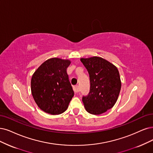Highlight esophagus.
<instances>
[{
    "instance_id": "obj_1",
    "label": "esophagus",
    "mask_w": 153,
    "mask_h": 153,
    "mask_svg": "<svg viewBox=\"0 0 153 153\" xmlns=\"http://www.w3.org/2000/svg\"><path fill=\"white\" fill-rule=\"evenodd\" d=\"M73 89H74V91L75 93H78L79 91V88H78L77 86H73Z\"/></svg>"
}]
</instances>
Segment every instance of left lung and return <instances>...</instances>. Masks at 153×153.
<instances>
[{
    "label": "left lung",
    "mask_w": 153,
    "mask_h": 153,
    "mask_svg": "<svg viewBox=\"0 0 153 153\" xmlns=\"http://www.w3.org/2000/svg\"><path fill=\"white\" fill-rule=\"evenodd\" d=\"M81 61L89 74L90 90L83 96L82 102L86 111L100 115L111 108L117 102L121 89V81L117 68L110 62L99 56Z\"/></svg>",
    "instance_id": "8db88e82"
}]
</instances>
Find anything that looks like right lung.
Wrapping results in <instances>:
<instances>
[{
	"label": "right lung",
	"mask_w": 153,
	"mask_h": 153,
	"mask_svg": "<svg viewBox=\"0 0 153 153\" xmlns=\"http://www.w3.org/2000/svg\"><path fill=\"white\" fill-rule=\"evenodd\" d=\"M69 60L48 59L34 72L31 81V93L38 106L51 115L64 112L74 97L67 68Z\"/></svg>",
	"instance_id": "1"
}]
</instances>
